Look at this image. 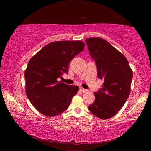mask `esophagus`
Here are the masks:
<instances>
[{
  "instance_id": "1",
  "label": "esophagus",
  "mask_w": 151,
  "mask_h": 151,
  "mask_svg": "<svg viewBox=\"0 0 151 151\" xmlns=\"http://www.w3.org/2000/svg\"><path fill=\"white\" fill-rule=\"evenodd\" d=\"M80 91H81V92H83V93H86V92H87V91H88L87 90H86V89L83 88H82V87H81V88H80Z\"/></svg>"
}]
</instances>
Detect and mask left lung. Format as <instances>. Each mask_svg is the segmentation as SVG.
Here are the masks:
<instances>
[{
	"instance_id": "left-lung-1",
	"label": "left lung",
	"mask_w": 151,
	"mask_h": 151,
	"mask_svg": "<svg viewBox=\"0 0 151 151\" xmlns=\"http://www.w3.org/2000/svg\"><path fill=\"white\" fill-rule=\"evenodd\" d=\"M85 42L95 60L98 78L104 80L102 88L94 93L95 100L88 109L98 118L108 119L116 115L127 101L132 71L127 58L106 40L96 37Z\"/></svg>"
}]
</instances>
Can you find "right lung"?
<instances>
[{"label": "right lung", "mask_w": 151, "mask_h": 151, "mask_svg": "<svg viewBox=\"0 0 151 151\" xmlns=\"http://www.w3.org/2000/svg\"><path fill=\"white\" fill-rule=\"evenodd\" d=\"M81 40H60L45 45L30 58L24 71L26 94L40 113L55 116L66 111L78 86L68 85L58 78L68 74L70 61L84 50Z\"/></svg>", "instance_id": "1"}]
</instances>
